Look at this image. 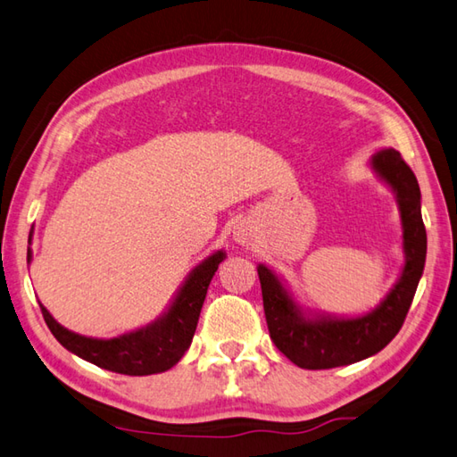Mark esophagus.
<instances>
[{"mask_svg": "<svg viewBox=\"0 0 457 457\" xmlns=\"http://www.w3.org/2000/svg\"><path fill=\"white\" fill-rule=\"evenodd\" d=\"M236 241H239L241 245H249V241H252V234H247V229L239 228V229L236 231Z\"/></svg>", "mask_w": 457, "mask_h": 457, "instance_id": "esophagus-1", "label": "esophagus"}]
</instances>
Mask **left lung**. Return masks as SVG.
<instances>
[{"label": "left lung", "instance_id": "obj_1", "mask_svg": "<svg viewBox=\"0 0 457 457\" xmlns=\"http://www.w3.org/2000/svg\"><path fill=\"white\" fill-rule=\"evenodd\" d=\"M369 168L395 194L404 253L396 283L377 307L351 317L307 309L295 299L281 275L270 265H257L270 335L275 346L301 369H335L380 353L398 335L424 273L428 244L420 202L422 194L414 172L395 148L374 152Z\"/></svg>", "mask_w": 457, "mask_h": 457}]
</instances>
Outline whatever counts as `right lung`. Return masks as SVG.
<instances>
[{
    "instance_id": "add662e5",
    "label": "right lung",
    "mask_w": 457,
    "mask_h": 457,
    "mask_svg": "<svg viewBox=\"0 0 457 457\" xmlns=\"http://www.w3.org/2000/svg\"><path fill=\"white\" fill-rule=\"evenodd\" d=\"M33 229L29 234V245ZM223 259H226L223 249H218V252L202 259L186 275V279L174 293L168 307L160 312V317L145 327H138L112 338H95L73 333V330L57 323L47 307H43L41 303L39 307L53 337L69 353L77 354L79 359L101 366L104 370L129 374V377L166 372L178 364V361L190 348L205 301V293H208L212 277L216 275ZM31 262L33 252L31 247H27V263Z\"/></svg>"
}]
</instances>
